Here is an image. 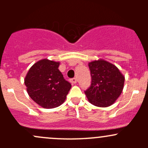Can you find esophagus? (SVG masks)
I'll return each mask as SVG.
<instances>
[{"mask_svg":"<svg viewBox=\"0 0 148 148\" xmlns=\"http://www.w3.org/2000/svg\"><path fill=\"white\" fill-rule=\"evenodd\" d=\"M77 80L76 78H73V79H70V82H71L72 84H76L77 83Z\"/></svg>","mask_w":148,"mask_h":148,"instance_id":"1","label":"esophagus"}]
</instances>
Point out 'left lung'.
Instances as JSON below:
<instances>
[{
    "label": "left lung",
    "instance_id": "obj_1",
    "mask_svg": "<svg viewBox=\"0 0 148 148\" xmlns=\"http://www.w3.org/2000/svg\"><path fill=\"white\" fill-rule=\"evenodd\" d=\"M92 83L84 92L93 105L106 107L114 104L122 93L125 77L115 65L103 59L89 63Z\"/></svg>",
    "mask_w": 148,
    "mask_h": 148
}]
</instances>
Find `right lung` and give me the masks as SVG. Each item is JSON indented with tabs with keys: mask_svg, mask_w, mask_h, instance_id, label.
Wrapping results in <instances>:
<instances>
[{
	"mask_svg": "<svg viewBox=\"0 0 148 148\" xmlns=\"http://www.w3.org/2000/svg\"><path fill=\"white\" fill-rule=\"evenodd\" d=\"M59 62L41 59L28 70L24 79L30 97L46 109L63 104L71 85L59 70Z\"/></svg>",
	"mask_w": 148,
	"mask_h": 148,
	"instance_id": "1",
	"label": "right lung"
}]
</instances>
